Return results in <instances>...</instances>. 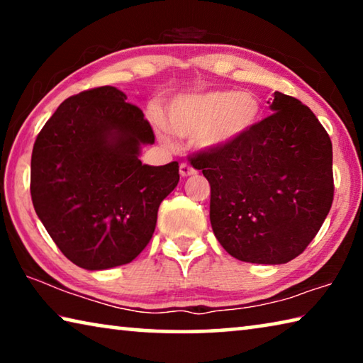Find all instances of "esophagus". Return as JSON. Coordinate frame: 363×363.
Wrapping results in <instances>:
<instances>
[{
	"mask_svg": "<svg viewBox=\"0 0 363 363\" xmlns=\"http://www.w3.org/2000/svg\"><path fill=\"white\" fill-rule=\"evenodd\" d=\"M179 174H181L182 177H189V176L196 174V171H195L192 167H189V164L182 163L181 167H179Z\"/></svg>",
	"mask_w": 363,
	"mask_h": 363,
	"instance_id": "esophagus-1",
	"label": "esophagus"
}]
</instances>
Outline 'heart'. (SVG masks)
<instances>
[{"instance_id":"b5f03b06","label":"heart","mask_w":363,"mask_h":363,"mask_svg":"<svg viewBox=\"0 0 363 363\" xmlns=\"http://www.w3.org/2000/svg\"><path fill=\"white\" fill-rule=\"evenodd\" d=\"M157 134L167 147L174 136L196 139L201 149L218 150L238 144L261 120V104L253 94L230 89L177 96L167 108V123L152 115Z\"/></svg>"}]
</instances>
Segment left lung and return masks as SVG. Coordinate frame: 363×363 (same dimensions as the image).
Wrapping results in <instances>:
<instances>
[{
	"mask_svg": "<svg viewBox=\"0 0 363 363\" xmlns=\"http://www.w3.org/2000/svg\"><path fill=\"white\" fill-rule=\"evenodd\" d=\"M272 115L225 149L190 158L211 186L210 220L223 248L253 264L306 250L333 203V149L309 107L274 93Z\"/></svg>",
	"mask_w": 363,
	"mask_h": 363,
	"instance_id": "left-lung-1",
	"label": "left lung"
}]
</instances>
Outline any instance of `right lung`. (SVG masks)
Masks as SVG:
<instances>
[{"label": "right lung", "instance_id": "1", "mask_svg": "<svg viewBox=\"0 0 363 363\" xmlns=\"http://www.w3.org/2000/svg\"><path fill=\"white\" fill-rule=\"evenodd\" d=\"M155 143L143 110L113 86L65 99L32 152L35 211L65 257L104 270L131 262L150 242L158 206L179 182V164L149 167Z\"/></svg>", "mask_w": 363, "mask_h": 363}]
</instances>
